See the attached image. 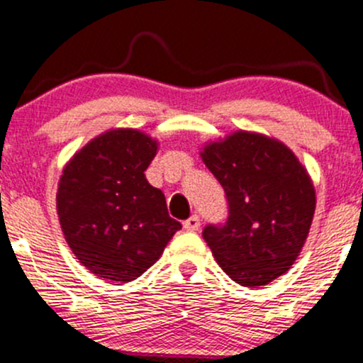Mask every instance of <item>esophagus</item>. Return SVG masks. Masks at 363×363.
Wrapping results in <instances>:
<instances>
[{
  "instance_id": "obj_1",
  "label": "esophagus",
  "mask_w": 363,
  "mask_h": 363,
  "mask_svg": "<svg viewBox=\"0 0 363 363\" xmlns=\"http://www.w3.org/2000/svg\"><path fill=\"white\" fill-rule=\"evenodd\" d=\"M184 229L186 230H198L200 229V217H198V215H191V217L188 218V220H184Z\"/></svg>"
}]
</instances>
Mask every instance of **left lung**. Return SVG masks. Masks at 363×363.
<instances>
[{"label":"left lung","mask_w":363,"mask_h":363,"mask_svg":"<svg viewBox=\"0 0 363 363\" xmlns=\"http://www.w3.org/2000/svg\"><path fill=\"white\" fill-rule=\"evenodd\" d=\"M201 160L229 205L224 224L203 229L217 264L246 288L288 272L315 212V189L305 167L281 141L248 130L205 145Z\"/></svg>","instance_id":"8db88e82"}]
</instances>
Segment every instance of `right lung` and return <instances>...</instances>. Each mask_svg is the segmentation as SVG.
<instances>
[{
    "mask_svg": "<svg viewBox=\"0 0 363 363\" xmlns=\"http://www.w3.org/2000/svg\"><path fill=\"white\" fill-rule=\"evenodd\" d=\"M158 143L111 129L79 150L58 182L57 212L72 253L94 276L129 282L160 258L181 229L145 177Z\"/></svg>",
    "mask_w": 363,
    "mask_h": 363,
    "instance_id": "add662e5",
    "label": "right lung"
}]
</instances>
